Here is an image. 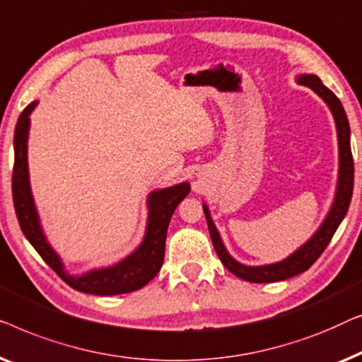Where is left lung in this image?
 I'll list each match as a JSON object with an SVG mask.
<instances>
[{
    "mask_svg": "<svg viewBox=\"0 0 362 362\" xmlns=\"http://www.w3.org/2000/svg\"><path fill=\"white\" fill-rule=\"evenodd\" d=\"M300 85L308 86L313 90L325 103L328 105L329 111H332L334 124H336V134H338V156H339V169H338V183H336V192L332 203V208L325 216L322 225L318 230L313 233V236L308 239L307 243L302 244L297 251H293L288 257L282 259V261L266 264V266H246V264L238 262L230 252L226 251L223 239L218 233L215 223L211 220L210 210H208L206 203H203V211H205L208 231H210L213 246L228 271L233 272L234 276L243 279V281L254 282V284H267V282H279L285 281V279L295 277L298 274L308 271L312 264L322 256V252L327 249L328 243L332 241L333 234L338 230L341 221L344 220L346 213H348L351 197H353V185H354V162L353 154H351V129L348 123V116L332 90L327 88L322 83L317 75L313 74H303L297 78Z\"/></svg>",
    "mask_w": 362,
    "mask_h": 362,
    "instance_id": "1",
    "label": "left lung"
}]
</instances>
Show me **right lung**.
Returning <instances> with one entry per match:
<instances>
[{"mask_svg":"<svg viewBox=\"0 0 362 362\" xmlns=\"http://www.w3.org/2000/svg\"><path fill=\"white\" fill-rule=\"evenodd\" d=\"M39 101L28 105L19 116L14 129V169H13V202L19 226L33 244L39 256L57 272L70 287L91 295H119L139 290L149 284L160 271L165 254V238L170 218L175 208L190 192V183L182 182L177 185L159 188L147 197V225L142 243L129 256L108 267L88 271L81 276H72L65 271L62 259L50 246L47 236L40 225L37 208H35L29 182L28 167V139L30 113Z\"/></svg>","mask_w":362,"mask_h":362,"instance_id":"add662e5","label":"right lung"}]
</instances>
